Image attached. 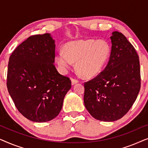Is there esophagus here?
Listing matches in <instances>:
<instances>
[{"instance_id":"34e87169","label":"esophagus","mask_w":148,"mask_h":148,"mask_svg":"<svg viewBox=\"0 0 148 148\" xmlns=\"http://www.w3.org/2000/svg\"><path fill=\"white\" fill-rule=\"evenodd\" d=\"M79 81L77 79H74V78H72L71 79V84L72 85H75L77 83H78Z\"/></svg>"}]
</instances>
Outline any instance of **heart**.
<instances>
[{
  "label": "heart",
  "mask_w": 148,
  "mask_h": 148,
  "mask_svg": "<svg viewBox=\"0 0 148 148\" xmlns=\"http://www.w3.org/2000/svg\"><path fill=\"white\" fill-rule=\"evenodd\" d=\"M64 52L56 54V62L62 71L76 62V68L83 76L94 77L102 71L110 54V46L104 40H82L71 42L64 46Z\"/></svg>",
  "instance_id": "heart-1"
}]
</instances>
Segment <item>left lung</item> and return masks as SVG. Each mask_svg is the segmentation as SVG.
I'll use <instances>...</instances> for the list:
<instances>
[{
	"label": "left lung",
	"instance_id": "obj_1",
	"mask_svg": "<svg viewBox=\"0 0 148 148\" xmlns=\"http://www.w3.org/2000/svg\"><path fill=\"white\" fill-rule=\"evenodd\" d=\"M108 64L96 77L84 83V104L102 121H114L130 110L141 88L139 56L122 33L112 32Z\"/></svg>",
	"mask_w": 148,
	"mask_h": 148
}]
</instances>
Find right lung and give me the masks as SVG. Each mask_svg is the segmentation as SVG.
Here are the masks:
<instances>
[{
	"mask_svg": "<svg viewBox=\"0 0 148 148\" xmlns=\"http://www.w3.org/2000/svg\"><path fill=\"white\" fill-rule=\"evenodd\" d=\"M55 44L49 34L29 36L9 57L7 86L16 108L29 120L51 121L62 109L71 81L54 64Z\"/></svg>",
	"mask_w": 148,
	"mask_h": 148,
	"instance_id": "add662e5",
	"label": "right lung"
}]
</instances>
